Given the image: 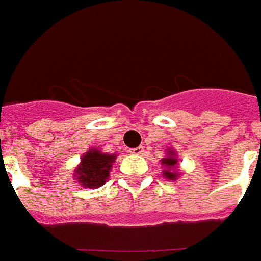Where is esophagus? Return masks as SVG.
I'll use <instances>...</instances> for the list:
<instances>
[{
    "label": "esophagus",
    "mask_w": 261,
    "mask_h": 261,
    "mask_svg": "<svg viewBox=\"0 0 261 261\" xmlns=\"http://www.w3.org/2000/svg\"><path fill=\"white\" fill-rule=\"evenodd\" d=\"M130 153H131V154H134V155L143 154V146H138V147H135V149H131Z\"/></svg>",
    "instance_id": "1"
}]
</instances>
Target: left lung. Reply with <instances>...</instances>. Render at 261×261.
<instances>
[{
  "mask_svg": "<svg viewBox=\"0 0 261 261\" xmlns=\"http://www.w3.org/2000/svg\"><path fill=\"white\" fill-rule=\"evenodd\" d=\"M177 153L173 149H167V155L161 159V165L165 168L161 173L169 181H174L181 176V173L177 171Z\"/></svg>",
  "mask_w": 261,
  "mask_h": 261,
  "instance_id": "left-lung-1",
  "label": "left lung"
}]
</instances>
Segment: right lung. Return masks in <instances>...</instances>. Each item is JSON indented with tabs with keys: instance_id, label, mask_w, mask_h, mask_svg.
<instances>
[{
	"instance_id": "add662e5",
	"label": "right lung",
	"mask_w": 261,
	"mask_h": 261,
	"mask_svg": "<svg viewBox=\"0 0 261 261\" xmlns=\"http://www.w3.org/2000/svg\"><path fill=\"white\" fill-rule=\"evenodd\" d=\"M118 154L102 153L100 149L92 147L83 155V159L74 169L73 177L84 188H98L110 178L112 164Z\"/></svg>"
}]
</instances>
